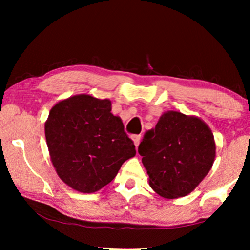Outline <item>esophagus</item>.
Listing matches in <instances>:
<instances>
[{
  "mask_svg": "<svg viewBox=\"0 0 250 250\" xmlns=\"http://www.w3.org/2000/svg\"><path fill=\"white\" fill-rule=\"evenodd\" d=\"M132 139H133V141H134L135 146H136V148H138L139 145H140V140H141V135H140V134H135V135L132 136Z\"/></svg>",
  "mask_w": 250,
  "mask_h": 250,
  "instance_id": "esophagus-1",
  "label": "esophagus"
}]
</instances>
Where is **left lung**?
Instances as JSON below:
<instances>
[{"label":"left lung","mask_w":250,"mask_h":250,"mask_svg":"<svg viewBox=\"0 0 250 250\" xmlns=\"http://www.w3.org/2000/svg\"><path fill=\"white\" fill-rule=\"evenodd\" d=\"M215 149L213 133L201 119L168 111L146 133L139 153L150 187L159 196L174 199L189 194L207 175Z\"/></svg>","instance_id":"1"}]
</instances>
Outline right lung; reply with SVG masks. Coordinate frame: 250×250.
I'll return each mask as SVG.
<instances>
[{"mask_svg": "<svg viewBox=\"0 0 250 250\" xmlns=\"http://www.w3.org/2000/svg\"><path fill=\"white\" fill-rule=\"evenodd\" d=\"M111 102L80 94L58 102L45 123L50 157L58 175L73 189L91 193L107 186L135 146Z\"/></svg>", "mask_w": 250, "mask_h": 250, "instance_id": "right-lung-1", "label": "right lung"}]
</instances>
